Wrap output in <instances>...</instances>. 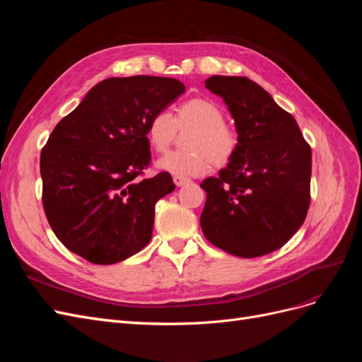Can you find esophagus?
<instances>
[{
  "label": "esophagus",
  "instance_id": "esophagus-1",
  "mask_svg": "<svg viewBox=\"0 0 362 362\" xmlns=\"http://www.w3.org/2000/svg\"><path fill=\"white\" fill-rule=\"evenodd\" d=\"M173 182H175V185H177V187H182V185L189 184L190 180L189 178H182V177H173Z\"/></svg>",
  "mask_w": 362,
  "mask_h": 362
}]
</instances>
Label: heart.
I'll list each match as a JSON object with an SVG mask.
<instances>
[{
	"label": "heart",
	"instance_id": "heart-1",
	"mask_svg": "<svg viewBox=\"0 0 362 362\" xmlns=\"http://www.w3.org/2000/svg\"><path fill=\"white\" fill-rule=\"evenodd\" d=\"M184 146L158 160L157 166L173 177H198L210 169L223 168L231 161L240 145L237 129L225 122V112L206 98H190L175 108L173 117L160 112L148 122L146 137L158 154L166 152L177 139L178 131H187Z\"/></svg>",
	"mask_w": 362,
	"mask_h": 362
}]
</instances>
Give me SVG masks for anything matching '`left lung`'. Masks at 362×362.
<instances>
[{
  "instance_id": "obj_1",
  "label": "left lung",
  "mask_w": 362,
  "mask_h": 362,
  "mask_svg": "<svg viewBox=\"0 0 362 362\" xmlns=\"http://www.w3.org/2000/svg\"><path fill=\"white\" fill-rule=\"evenodd\" d=\"M205 84L225 100L240 145L218 177L201 184L202 233L231 255H267L288 242L308 213L311 146L294 117L246 76L213 75Z\"/></svg>"
}]
</instances>
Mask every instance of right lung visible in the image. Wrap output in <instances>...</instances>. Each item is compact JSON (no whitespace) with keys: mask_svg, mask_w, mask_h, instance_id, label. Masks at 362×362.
I'll return each mask as SVG.
<instances>
[{"mask_svg":"<svg viewBox=\"0 0 362 362\" xmlns=\"http://www.w3.org/2000/svg\"><path fill=\"white\" fill-rule=\"evenodd\" d=\"M185 92L181 81L136 75L98 83L52 129L40 152L42 204L74 254L115 264L151 240L156 204L173 192L170 173L144 178L149 119Z\"/></svg>","mask_w":362,"mask_h":362,"instance_id":"add662e5","label":"right lung"}]
</instances>
